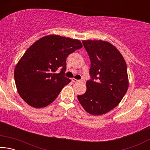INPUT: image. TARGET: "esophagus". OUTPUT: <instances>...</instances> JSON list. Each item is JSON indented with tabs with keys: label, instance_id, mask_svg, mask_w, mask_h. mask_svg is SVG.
<instances>
[{
	"label": "esophagus",
	"instance_id": "esophagus-1",
	"mask_svg": "<svg viewBox=\"0 0 150 150\" xmlns=\"http://www.w3.org/2000/svg\"><path fill=\"white\" fill-rule=\"evenodd\" d=\"M71 81H73V82H74V83H81V82H82V81H80V80H77V79H75V78H72V79H71Z\"/></svg>",
	"mask_w": 150,
	"mask_h": 150
}]
</instances>
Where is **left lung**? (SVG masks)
I'll use <instances>...</instances> for the list:
<instances>
[{"mask_svg":"<svg viewBox=\"0 0 150 150\" xmlns=\"http://www.w3.org/2000/svg\"><path fill=\"white\" fill-rule=\"evenodd\" d=\"M91 60V79L87 91L77 98L91 115L107 113L122 99L129 86L127 66L120 52L106 41L83 40Z\"/></svg>","mask_w":150,"mask_h":150,"instance_id":"left-lung-1","label":"left lung"}]
</instances>
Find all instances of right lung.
Listing matches in <instances>:
<instances>
[{
    "mask_svg": "<svg viewBox=\"0 0 150 150\" xmlns=\"http://www.w3.org/2000/svg\"><path fill=\"white\" fill-rule=\"evenodd\" d=\"M80 40L48 35L34 42L17 63L14 80L19 95L30 106L41 108L54 102L71 82L65 77L66 59L80 49ZM61 69L59 73L56 71Z\"/></svg>",
    "mask_w": 150,
    "mask_h": 150,
    "instance_id": "obj_1",
    "label": "right lung"
}]
</instances>
